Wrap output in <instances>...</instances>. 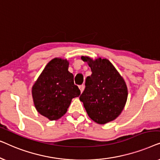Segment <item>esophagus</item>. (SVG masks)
Wrapping results in <instances>:
<instances>
[{"label": "esophagus", "mask_w": 160, "mask_h": 160, "mask_svg": "<svg viewBox=\"0 0 160 160\" xmlns=\"http://www.w3.org/2000/svg\"><path fill=\"white\" fill-rule=\"evenodd\" d=\"M79 89H80V90H81V92H82L83 91H84V85H80L79 86Z\"/></svg>", "instance_id": "34e87169"}]
</instances>
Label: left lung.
Returning a JSON list of instances; mask_svg holds the SVG:
<instances>
[{
    "label": "left lung",
    "instance_id": "obj_1",
    "mask_svg": "<svg viewBox=\"0 0 160 160\" xmlns=\"http://www.w3.org/2000/svg\"><path fill=\"white\" fill-rule=\"evenodd\" d=\"M92 71L80 95L87 114L96 123L104 124L121 114L128 100V87L124 78L107 59L95 60L82 56Z\"/></svg>",
    "mask_w": 160,
    "mask_h": 160
}]
</instances>
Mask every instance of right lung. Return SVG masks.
Masks as SVG:
<instances>
[{
  "label": "right lung",
  "instance_id": "right-lung-1",
  "mask_svg": "<svg viewBox=\"0 0 160 160\" xmlns=\"http://www.w3.org/2000/svg\"><path fill=\"white\" fill-rule=\"evenodd\" d=\"M66 59L56 58L46 65L32 87L34 106L38 112L51 121L67 112L73 98L80 95V89L68 71Z\"/></svg>",
  "mask_w": 160,
  "mask_h": 160
}]
</instances>
